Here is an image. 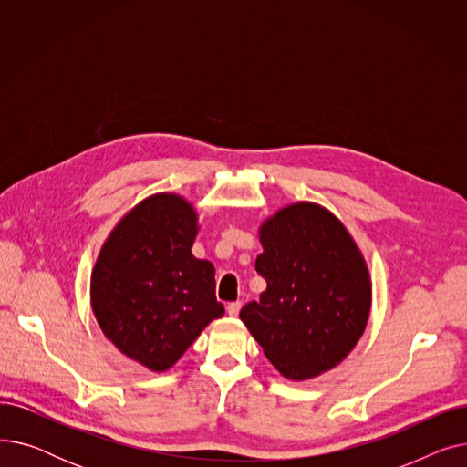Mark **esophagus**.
Listing matches in <instances>:
<instances>
[{
    "mask_svg": "<svg viewBox=\"0 0 467 467\" xmlns=\"http://www.w3.org/2000/svg\"><path fill=\"white\" fill-rule=\"evenodd\" d=\"M240 308H242V303H240V301H234V303H229V305H227V314H229V316H233V317H234V316H238V312H240Z\"/></svg>",
    "mask_w": 467,
    "mask_h": 467,
    "instance_id": "esophagus-1",
    "label": "esophagus"
}]
</instances>
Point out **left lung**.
I'll use <instances>...</instances> for the list:
<instances>
[{"label":"left lung","instance_id":"1","mask_svg":"<svg viewBox=\"0 0 467 467\" xmlns=\"http://www.w3.org/2000/svg\"><path fill=\"white\" fill-rule=\"evenodd\" d=\"M259 236L255 271L266 289L240 320L285 379L333 369L356 347L371 310L369 271L352 236L312 202L280 210Z\"/></svg>","mask_w":467,"mask_h":467}]
</instances>
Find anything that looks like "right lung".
<instances>
[{
  "label": "right lung",
  "mask_w": 467,
  "mask_h": 467,
  "mask_svg": "<svg viewBox=\"0 0 467 467\" xmlns=\"http://www.w3.org/2000/svg\"><path fill=\"white\" fill-rule=\"evenodd\" d=\"M196 213L178 194L140 202L115 227L90 280V303L104 335L151 371H166L202 329L225 314L215 299V268L191 254Z\"/></svg>",
  "instance_id": "obj_1"
}]
</instances>
